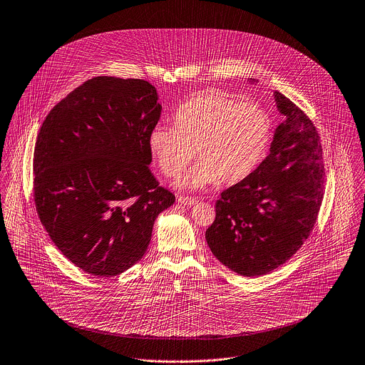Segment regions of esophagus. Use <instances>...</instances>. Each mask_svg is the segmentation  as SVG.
<instances>
[{"label":"esophagus","mask_w":365,"mask_h":365,"mask_svg":"<svg viewBox=\"0 0 365 365\" xmlns=\"http://www.w3.org/2000/svg\"><path fill=\"white\" fill-rule=\"evenodd\" d=\"M178 203L183 205V206H193V205L197 203V200L193 199V197H187V196H179Z\"/></svg>","instance_id":"esophagus-1"}]
</instances>
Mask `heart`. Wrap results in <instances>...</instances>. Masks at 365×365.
<instances>
[{
    "instance_id": "heart-1",
    "label": "heart",
    "mask_w": 365,
    "mask_h": 365,
    "mask_svg": "<svg viewBox=\"0 0 365 365\" xmlns=\"http://www.w3.org/2000/svg\"><path fill=\"white\" fill-rule=\"evenodd\" d=\"M271 141L267 113L219 91L193 96L173 114V127L155 125L148 146L160 172L180 175L195 156L199 163L178 182L199 189L215 180L232 185L245 179L262 160Z\"/></svg>"
}]
</instances>
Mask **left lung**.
Instances as JSON below:
<instances>
[{"label":"left lung","mask_w":365,"mask_h":365,"mask_svg":"<svg viewBox=\"0 0 365 365\" xmlns=\"http://www.w3.org/2000/svg\"><path fill=\"white\" fill-rule=\"evenodd\" d=\"M274 96L285 121L275 130L269 155L221 193L216 220L206 231L220 262L248 278L277 269L296 254L314 227L324 195L316 127L288 97Z\"/></svg>","instance_id":"obj_1"}]
</instances>
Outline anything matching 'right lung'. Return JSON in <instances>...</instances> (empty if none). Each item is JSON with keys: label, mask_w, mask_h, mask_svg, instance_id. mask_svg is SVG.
Here are the masks:
<instances>
[{"label": "right lung", "mask_w": 365, "mask_h": 365, "mask_svg": "<svg viewBox=\"0 0 365 365\" xmlns=\"http://www.w3.org/2000/svg\"><path fill=\"white\" fill-rule=\"evenodd\" d=\"M162 106L141 78L98 76L46 115L34 152L36 212L59 251L94 277L145 254L155 219L175 203L149 170Z\"/></svg>", "instance_id": "obj_1"}]
</instances>
